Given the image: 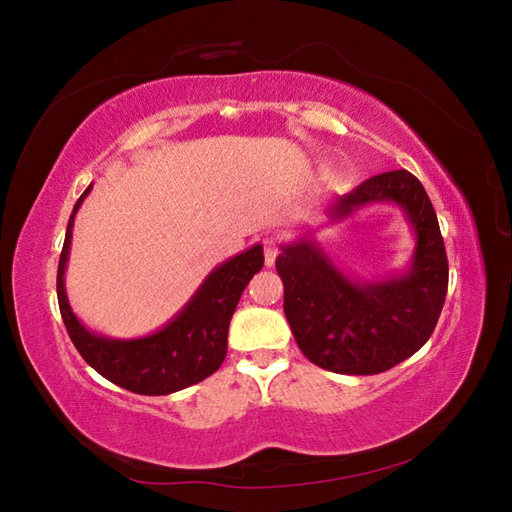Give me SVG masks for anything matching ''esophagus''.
I'll return each instance as SVG.
<instances>
[{
  "label": "esophagus",
  "mask_w": 512,
  "mask_h": 512,
  "mask_svg": "<svg viewBox=\"0 0 512 512\" xmlns=\"http://www.w3.org/2000/svg\"><path fill=\"white\" fill-rule=\"evenodd\" d=\"M262 250H265V265L271 267L277 254H280V245H277V241L273 237H267L265 241H262Z\"/></svg>",
  "instance_id": "1"
}]
</instances>
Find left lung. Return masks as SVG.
<instances>
[{
  "instance_id": "obj_1",
  "label": "left lung",
  "mask_w": 512,
  "mask_h": 512,
  "mask_svg": "<svg viewBox=\"0 0 512 512\" xmlns=\"http://www.w3.org/2000/svg\"><path fill=\"white\" fill-rule=\"evenodd\" d=\"M374 203H393L414 230L404 273L380 282L339 269L309 235L282 245L275 269L284 282V314L297 346L314 365L348 376H374L406 361L436 329L448 288L444 239L431 200L408 170H391L335 196L331 220Z\"/></svg>"
}]
</instances>
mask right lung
Wrapping results in <instances>:
<instances>
[{
	"instance_id": "obj_1",
	"label": "right lung",
	"mask_w": 512,
	"mask_h": 512,
	"mask_svg": "<svg viewBox=\"0 0 512 512\" xmlns=\"http://www.w3.org/2000/svg\"><path fill=\"white\" fill-rule=\"evenodd\" d=\"M89 188L76 200L66 228L57 269V299L68 335L87 365L113 384L138 395H170L209 378L226 359L228 324L245 286L265 265L262 245H252L215 267L181 312L156 333L136 339H113L89 331L76 318L66 294V265L72 243L74 215Z\"/></svg>"
}]
</instances>
